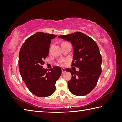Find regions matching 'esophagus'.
Returning <instances> with one entry per match:
<instances>
[{
    "label": "esophagus",
    "instance_id": "obj_1",
    "mask_svg": "<svg viewBox=\"0 0 122 122\" xmlns=\"http://www.w3.org/2000/svg\"><path fill=\"white\" fill-rule=\"evenodd\" d=\"M66 73V70L64 68H62V73L65 74Z\"/></svg>",
    "mask_w": 122,
    "mask_h": 122
}]
</instances>
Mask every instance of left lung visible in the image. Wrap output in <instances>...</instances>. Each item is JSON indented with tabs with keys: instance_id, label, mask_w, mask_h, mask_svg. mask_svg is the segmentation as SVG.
<instances>
[{
	"instance_id": "obj_1",
	"label": "left lung",
	"mask_w": 122,
	"mask_h": 122,
	"mask_svg": "<svg viewBox=\"0 0 122 122\" xmlns=\"http://www.w3.org/2000/svg\"><path fill=\"white\" fill-rule=\"evenodd\" d=\"M58 38L71 43L74 49L71 66L79 69L78 71L66 69L72 75L68 82L70 92L76 96L86 95L95 87L102 71V57L97 45L93 39L79 32Z\"/></svg>"
}]
</instances>
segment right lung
Instances as JSON below:
<instances>
[{
    "instance_id": "right-lung-1",
    "label": "right lung",
    "mask_w": 122,
    "mask_h": 122,
    "mask_svg": "<svg viewBox=\"0 0 122 122\" xmlns=\"http://www.w3.org/2000/svg\"><path fill=\"white\" fill-rule=\"evenodd\" d=\"M57 36L38 32L25 41L19 54V68L29 90L39 97H47L55 91V84L61 75L60 67L47 71L42 66L48 56L51 39Z\"/></svg>"
}]
</instances>
